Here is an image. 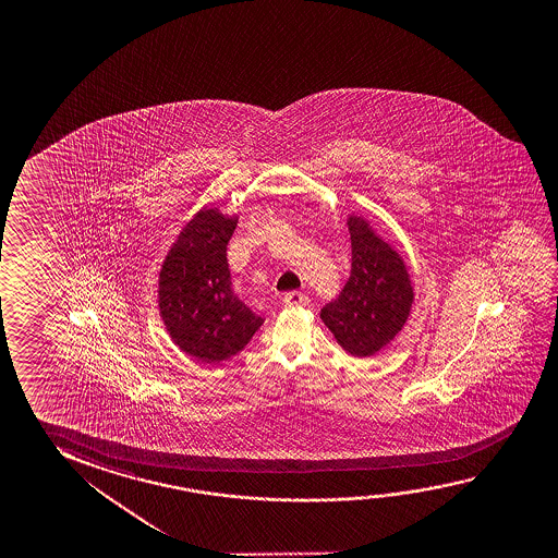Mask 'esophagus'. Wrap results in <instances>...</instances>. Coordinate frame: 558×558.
<instances>
[{
    "label": "esophagus",
    "instance_id": "obj_1",
    "mask_svg": "<svg viewBox=\"0 0 558 558\" xmlns=\"http://www.w3.org/2000/svg\"><path fill=\"white\" fill-rule=\"evenodd\" d=\"M283 305L286 307H305L310 305V298L302 292H290L283 295Z\"/></svg>",
    "mask_w": 558,
    "mask_h": 558
}]
</instances>
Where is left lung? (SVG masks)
<instances>
[{"instance_id":"1","label":"left lung","mask_w":558,"mask_h":558,"mask_svg":"<svg viewBox=\"0 0 558 558\" xmlns=\"http://www.w3.org/2000/svg\"><path fill=\"white\" fill-rule=\"evenodd\" d=\"M352 268L337 300L320 319L352 356L366 357L387 347L411 313V278L397 251L377 238L366 221L348 220Z\"/></svg>"}]
</instances>
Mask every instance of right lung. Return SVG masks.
<instances>
[{
  "label": "right lung",
  "mask_w": 558,
  "mask_h": 558,
  "mask_svg": "<svg viewBox=\"0 0 558 558\" xmlns=\"http://www.w3.org/2000/svg\"><path fill=\"white\" fill-rule=\"evenodd\" d=\"M238 221L204 208L184 226L159 275V311L174 344L202 364L247 347L263 317L231 288L228 243Z\"/></svg>",
  "instance_id": "add662e5"
}]
</instances>
